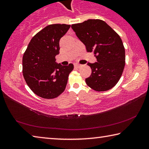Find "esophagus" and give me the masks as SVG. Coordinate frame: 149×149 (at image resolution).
<instances>
[{
    "mask_svg": "<svg viewBox=\"0 0 149 149\" xmlns=\"http://www.w3.org/2000/svg\"><path fill=\"white\" fill-rule=\"evenodd\" d=\"M80 66H81V65L79 64H74V67L76 68H79Z\"/></svg>",
    "mask_w": 149,
    "mask_h": 149,
    "instance_id": "34e87169",
    "label": "esophagus"
}]
</instances>
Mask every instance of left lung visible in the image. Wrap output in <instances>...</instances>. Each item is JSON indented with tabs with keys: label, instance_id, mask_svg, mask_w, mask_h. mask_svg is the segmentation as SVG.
Listing matches in <instances>:
<instances>
[{
	"label": "left lung",
	"instance_id": "8db88e82",
	"mask_svg": "<svg viewBox=\"0 0 149 149\" xmlns=\"http://www.w3.org/2000/svg\"><path fill=\"white\" fill-rule=\"evenodd\" d=\"M72 28L87 51L93 52L97 58V62L87 64L92 72L85 79L87 85L96 91L112 89L122 76L125 63V49L119 35L99 19L72 24Z\"/></svg>",
	"mask_w": 149,
	"mask_h": 149
}]
</instances>
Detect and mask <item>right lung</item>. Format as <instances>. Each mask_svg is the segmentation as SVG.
<instances>
[{
  "mask_svg": "<svg viewBox=\"0 0 149 149\" xmlns=\"http://www.w3.org/2000/svg\"><path fill=\"white\" fill-rule=\"evenodd\" d=\"M70 25H49L33 37L22 60V72L26 84L35 95L47 99H54L66 87L74 65L56 62L59 41Z\"/></svg>",
  "mask_w": 149,
  "mask_h": 149,
  "instance_id": "add662e5",
  "label": "right lung"
}]
</instances>
